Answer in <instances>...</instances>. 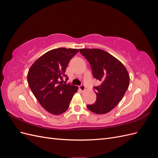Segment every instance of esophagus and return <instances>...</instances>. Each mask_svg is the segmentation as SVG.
I'll list each match as a JSON object with an SVG mask.
<instances>
[{
	"mask_svg": "<svg viewBox=\"0 0 158 158\" xmlns=\"http://www.w3.org/2000/svg\"><path fill=\"white\" fill-rule=\"evenodd\" d=\"M79 89L82 91V92H84L85 90V87L84 86V85H81L79 86Z\"/></svg>",
	"mask_w": 158,
	"mask_h": 158,
	"instance_id": "34e87169",
	"label": "esophagus"
}]
</instances>
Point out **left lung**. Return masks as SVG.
Wrapping results in <instances>:
<instances>
[{
	"instance_id": "left-lung-1",
	"label": "left lung",
	"mask_w": 158,
	"mask_h": 158,
	"mask_svg": "<svg viewBox=\"0 0 158 158\" xmlns=\"http://www.w3.org/2000/svg\"><path fill=\"white\" fill-rule=\"evenodd\" d=\"M90 64L94 77L101 82L96 89V102L88 105L90 111L106 114L115 107L123 99L130 81L128 73L120 60L99 49H80Z\"/></svg>"
}]
</instances>
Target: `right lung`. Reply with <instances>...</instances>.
Listing matches in <instances>:
<instances>
[{
    "instance_id": "obj_1",
    "label": "right lung",
    "mask_w": 158,
    "mask_h": 158,
    "mask_svg": "<svg viewBox=\"0 0 158 158\" xmlns=\"http://www.w3.org/2000/svg\"><path fill=\"white\" fill-rule=\"evenodd\" d=\"M78 49H55L37 59L27 73V82L41 106L49 113L59 115L68 109L78 87L62 83L69 61ZM68 78H66L67 80Z\"/></svg>"
}]
</instances>
